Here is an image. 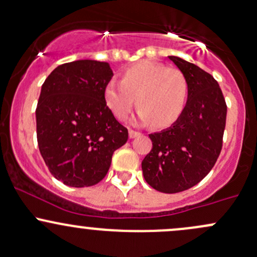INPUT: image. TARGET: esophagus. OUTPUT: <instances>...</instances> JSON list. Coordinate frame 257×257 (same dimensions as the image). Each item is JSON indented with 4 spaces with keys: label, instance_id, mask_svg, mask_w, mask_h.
Here are the masks:
<instances>
[{
    "label": "esophagus",
    "instance_id": "esophagus-1",
    "mask_svg": "<svg viewBox=\"0 0 257 257\" xmlns=\"http://www.w3.org/2000/svg\"><path fill=\"white\" fill-rule=\"evenodd\" d=\"M140 135H141L140 132L134 131V130H130V131H128V136H130V139H136V137H139Z\"/></svg>",
    "mask_w": 257,
    "mask_h": 257
}]
</instances>
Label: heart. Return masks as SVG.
<instances>
[{
  "label": "heart",
  "instance_id": "heart-1",
  "mask_svg": "<svg viewBox=\"0 0 257 257\" xmlns=\"http://www.w3.org/2000/svg\"><path fill=\"white\" fill-rule=\"evenodd\" d=\"M189 96L186 78L178 68L143 61L122 72L121 83L107 82L104 99L118 120H127L135 103L140 107L139 121L156 127L173 125L183 114Z\"/></svg>",
  "mask_w": 257,
  "mask_h": 257
}]
</instances>
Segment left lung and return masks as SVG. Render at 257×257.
Wrapping results in <instances>:
<instances>
[{
	"mask_svg": "<svg viewBox=\"0 0 257 257\" xmlns=\"http://www.w3.org/2000/svg\"><path fill=\"white\" fill-rule=\"evenodd\" d=\"M169 60L186 78L189 96L183 114L170 127L150 135L153 147L142 161V172L157 191L175 194L200 183L216 164L227 105L211 74L178 56Z\"/></svg>",
	"mask_w": 257,
	"mask_h": 257,
	"instance_id": "left-lung-1",
	"label": "left lung"
}]
</instances>
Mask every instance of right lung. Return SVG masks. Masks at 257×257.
<instances>
[{
    "label": "right lung",
    "instance_id": "1",
    "mask_svg": "<svg viewBox=\"0 0 257 257\" xmlns=\"http://www.w3.org/2000/svg\"><path fill=\"white\" fill-rule=\"evenodd\" d=\"M112 76L107 62L77 60L57 66L41 85L38 146L50 173L67 186L103 180L112 153L127 142V128L104 99Z\"/></svg>",
    "mask_w": 257,
    "mask_h": 257
}]
</instances>
